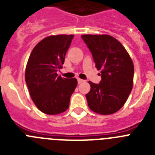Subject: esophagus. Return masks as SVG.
I'll return each mask as SVG.
<instances>
[{
	"label": "esophagus",
	"mask_w": 155,
	"mask_h": 155,
	"mask_svg": "<svg viewBox=\"0 0 155 155\" xmlns=\"http://www.w3.org/2000/svg\"><path fill=\"white\" fill-rule=\"evenodd\" d=\"M84 81L82 80V79L81 78H78V84H81V83H82V82H84Z\"/></svg>",
	"instance_id": "esophagus-1"
}]
</instances>
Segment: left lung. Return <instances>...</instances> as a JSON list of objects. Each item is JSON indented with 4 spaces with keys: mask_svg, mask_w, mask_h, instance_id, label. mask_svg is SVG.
Instances as JSON below:
<instances>
[{
    "mask_svg": "<svg viewBox=\"0 0 155 155\" xmlns=\"http://www.w3.org/2000/svg\"><path fill=\"white\" fill-rule=\"evenodd\" d=\"M82 39L91 52L95 68L101 71L99 84L88 83L86 94L91 110L101 115H110L120 110L127 102L134 83V66L124 46L109 35H82Z\"/></svg>",
    "mask_w": 155,
    "mask_h": 155,
    "instance_id": "1",
    "label": "left lung"
}]
</instances>
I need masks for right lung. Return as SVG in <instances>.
<instances>
[{
	"label": "right lung",
	"mask_w": 155,
	"mask_h": 155,
	"mask_svg": "<svg viewBox=\"0 0 155 155\" xmlns=\"http://www.w3.org/2000/svg\"><path fill=\"white\" fill-rule=\"evenodd\" d=\"M73 35H50L33 48L25 78L31 100L48 115H57L69 107L70 98L78 84L76 78H62L57 71L63 68Z\"/></svg>",
	"instance_id": "right-lung-1"
}]
</instances>
